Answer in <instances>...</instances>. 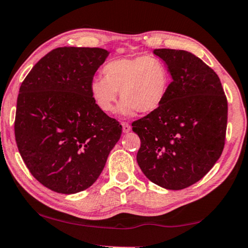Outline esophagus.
Segmentation results:
<instances>
[{
	"mask_svg": "<svg viewBox=\"0 0 248 248\" xmlns=\"http://www.w3.org/2000/svg\"><path fill=\"white\" fill-rule=\"evenodd\" d=\"M130 130H131V125L129 124H127V123H123V131L124 133H127V132H129Z\"/></svg>",
	"mask_w": 248,
	"mask_h": 248,
	"instance_id": "1",
	"label": "esophagus"
}]
</instances>
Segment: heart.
<instances>
[{
	"mask_svg": "<svg viewBox=\"0 0 248 248\" xmlns=\"http://www.w3.org/2000/svg\"><path fill=\"white\" fill-rule=\"evenodd\" d=\"M101 72L104 78H93L90 82V95L104 112L115 108L118 92L123 99L118 108L121 115L153 112L162 106L170 90V68L156 56L115 58Z\"/></svg>",
	"mask_w": 248,
	"mask_h": 248,
	"instance_id": "heart-1",
	"label": "heart"
}]
</instances>
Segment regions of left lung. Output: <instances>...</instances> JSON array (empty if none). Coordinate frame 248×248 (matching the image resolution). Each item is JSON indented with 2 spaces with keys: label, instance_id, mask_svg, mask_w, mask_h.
<instances>
[{
  "label": "left lung",
  "instance_id": "obj_1",
  "mask_svg": "<svg viewBox=\"0 0 248 248\" xmlns=\"http://www.w3.org/2000/svg\"><path fill=\"white\" fill-rule=\"evenodd\" d=\"M171 72L162 106L132 123L141 145L137 162L156 186L182 190L201 180L221 156L227 99L216 73L181 49L153 50Z\"/></svg>",
  "mask_w": 248,
  "mask_h": 248
}]
</instances>
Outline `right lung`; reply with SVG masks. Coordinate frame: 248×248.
Returning a JSON list of instances; mask_svg holds the SVG:
<instances>
[{
    "label": "right lung",
    "instance_id": "obj_1",
    "mask_svg": "<svg viewBox=\"0 0 248 248\" xmlns=\"http://www.w3.org/2000/svg\"><path fill=\"white\" fill-rule=\"evenodd\" d=\"M109 52L58 47L19 87L14 132L23 161L39 183L62 194L92 186L123 127L98 108L90 82Z\"/></svg>",
    "mask_w": 248,
    "mask_h": 248
}]
</instances>
